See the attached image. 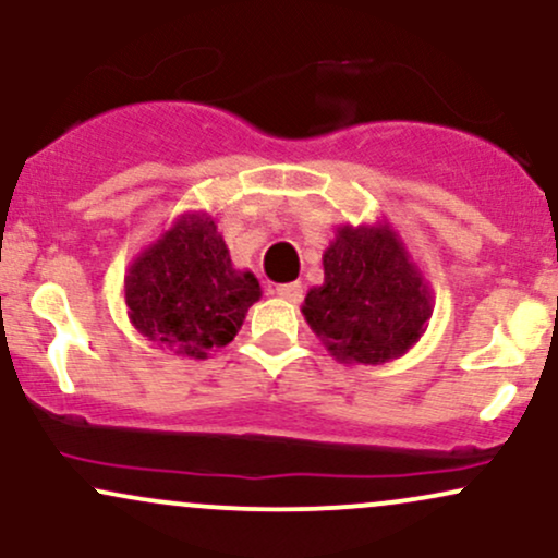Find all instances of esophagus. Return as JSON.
<instances>
[{"instance_id": "34e87169", "label": "esophagus", "mask_w": 558, "mask_h": 558, "mask_svg": "<svg viewBox=\"0 0 558 558\" xmlns=\"http://www.w3.org/2000/svg\"><path fill=\"white\" fill-rule=\"evenodd\" d=\"M275 293H278L280 299L291 301V304H296L304 296V286L301 283H283V286H275Z\"/></svg>"}]
</instances>
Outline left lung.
<instances>
[{"label":"left lung","mask_w":558,"mask_h":558,"mask_svg":"<svg viewBox=\"0 0 558 558\" xmlns=\"http://www.w3.org/2000/svg\"><path fill=\"white\" fill-rule=\"evenodd\" d=\"M323 267V286L310 288L301 315L338 362L399 360L427 330L433 288L386 217L338 228Z\"/></svg>","instance_id":"obj_1"}]
</instances>
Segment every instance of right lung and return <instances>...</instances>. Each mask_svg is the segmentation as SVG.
Segmentation results:
<instances>
[{
  "mask_svg": "<svg viewBox=\"0 0 558 558\" xmlns=\"http://www.w3.org/2000/svg\"><path fill=\"white\" fill-rule=\"evenodd\" d=\"M259 296V280L252 270H235L215 217L204 209L178 215L131 259L123 280L133 328L191 360H207L233 341Z\"/></svg>",
  "mask_w": 558,
  "mask_h": 558,
  "instance_id": "obj_1",
  "label": "right lung"
}]
</instances>
